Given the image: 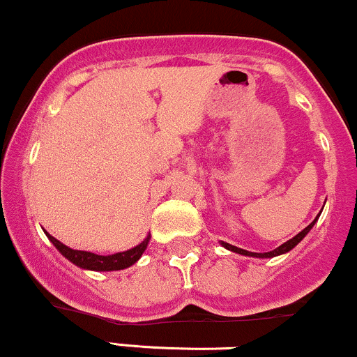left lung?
<instances>
[{
	"instance_id": "1",
	"label": "left lung",
	"mask_w": 357,
	"mask_h": 357,
	"mask_svg": "<svg viewBox=\"0 0 357 357\" xmlns=\"http://www.w3.org/2000/svg\"><path fill=\"white\" fill-rule=\"evenodd\" d=\"M321 209H324V208H321ZM320 214H321V211H320V213H318V216L315 218V220H313L312 223H310L308 226H306L305 229H301V231L298 233L296 236H293V238H291V240L284 241V243L279 245V247H278V248H274V250H271V252H264V254H257V252H248V250H243V248L235 247V245H229V243H226V241H220V243H221V247H225V248H226V250L235 252V254H240V255H245V257H255V259H272V257H278V255L287 254V252H289V250H293V248L296 247V245L300 243V241H301L303 238H305L306 235H308L310 229L313 228V225H315L317 221H318V218H320Z\"/></svg>"
}]
</instances>
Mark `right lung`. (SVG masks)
Masks as SVG:
<instances>
[{
	"label": "right lung",
	"mask_w": 357,
	"mask_h": 357,
	"mask_svg": "<svg viewBox=\"0 0 357 357\" xmlns=\"http://www.w3.org/2000/svg\"><path fill=\"white\" fill-rule=\"evenodd\" d=\"M44 233L45 236L51 240V243L54 245L57 250H59V254L66 257L71 264H75V266L82 267V269L85 271H97V272L122 271L134 266V264L141 259L143 252L146 250L149 238H151V236L148 235L139 245H136V247L129 248V250L126 252H117V254H112V255H98V254H91V252H85V250H73V248L66 247L64 243H61L59 240H56L52 235H49L45 229Z\"/></svg>",
	"instance_id": "right-lung-1"
}]
</instances>
